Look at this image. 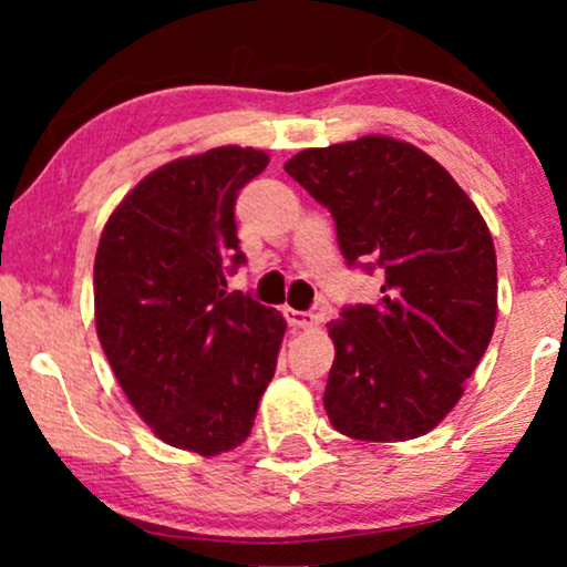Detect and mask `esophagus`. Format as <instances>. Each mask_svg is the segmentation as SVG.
Wrapping results in <instances>:
<instances>
[{
  "label": "esophagus",
  "mask_w": 567,
  "mask_h": 567,
  "mask_svg": "<svg viewBox=\"0 0 567 567\" xmlns=\"http://www.w3.org/2000/svg\"><path fill=\"white\" fill-rule=\"evenodd\" d=\"M284 318L286 323L295 326V329H312L321 318L316 316V312H308V310H295V308H284Z\"/></svg>",
  "instance_id": "1"
}]
</instances>
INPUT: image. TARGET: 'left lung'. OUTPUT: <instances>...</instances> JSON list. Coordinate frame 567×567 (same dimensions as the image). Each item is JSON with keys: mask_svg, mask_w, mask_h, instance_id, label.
Returning <instances> with one entry per match:
<instances>
[{"mask_svg": "<svg viewBox=\"0 0 567 567\" xmlns=\"http://www.w3.org/2000/svg\"><path fill=\"white\" fill-rule=\"evenodd\" d=\"M331 212L350 268L382 272L374 305L329 323L334 363L323 405L355 441L427 435L458 403L496 326L488 225L435 158L369 135L284 164Z\"/></svg>", "mask_w": 567, "mask_h": 567, "instance_id": "obj_1", "label": "left lung"}]
</instances>
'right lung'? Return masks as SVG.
<instances>
[{
  "instance_id": "right-lung-1",
  "label": "right lung",
  "mask_w": 567,
  "mask_h": 567,
  "mask_svg": "<svg viewBox=\"0 0 567 567\" xmlns=\"http://www.w3.org/2000/svg\"><path fill=\"white\" fill-rule=\"evenodd\" d=\"M268 166L255 148H212L151 172L105 223L95 326L113 374L148 427L215 456L249 437L276 374L286 321L225 276L246 262L236 198Z\"/></svg>"
}]
</instances>
